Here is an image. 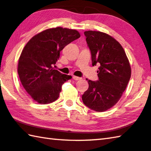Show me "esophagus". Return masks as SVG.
<instances>
[{"label": "esophagus", "instance_id": "obj_1", "mask_svg": "<svg viewBox=\"0 0 151 151\" xmlns=\"http://www.w3.org/2000/svg\"><path fill=\"white\" fill-rule=\"evenodd\" d=\"M73 78L75 81H78V80H81L82 78L78 77V76H73Z\"/></svg>", "mask_w": 151, "mask_h": 151}]
</instances>
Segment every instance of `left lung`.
I'll return each instance as SVG.
<instances>
[{"mask_svg":"<svg viewBox=\"0 0 151 151\" xmlns=\"http://www.w3.org/2000/svg\"><path fill=\"white\" fill-rule=\"evenodd\" d=\"M91 52L92 65L99 64L97 81H88V88L82 96L83 103L96 112L111 109L122 96L131 76L129 61L121 44L100 31L84 32Z\"/></svg>","mask_w":151,"mask_h":151,"instance_id":"obj_1","label":"left lung"}]
</instances>
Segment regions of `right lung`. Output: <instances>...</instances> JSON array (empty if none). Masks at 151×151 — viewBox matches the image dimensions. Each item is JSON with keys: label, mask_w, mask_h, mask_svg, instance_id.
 <instances>
[{"label": "right lung", "mask_w": 151, "mask_h": 151, "mask_svg": "<svg viewBox=\"0 0 151 151\" xmlns=\"http://www.w3.org/2000/svg\"><path fill=\"white\" fill-rule=\"evenodd\" d=\"M81 37L77 30L56 27L43 30L25 45L18 63V74L27 93L39 104L57 100L65 82L72 76L54 66L65 47Z\"/></svg>", "instance_id": "right-lung-1"}]
</instances>
